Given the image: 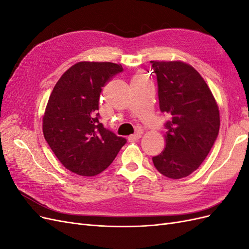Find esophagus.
Returning a JSON list of instances; mask_svg holds the SVG:
<instances>
[{
	"label": "esophagus",
	"instance_id": "esophagus-1",
	"mask_svg": "<svg viewBox=\"0 0 249 249\" xmlns=\"http://www.w3.org/2000/svg\"><path fill=\"white\" fill-rule=\"evenodd\" d=\"M141 138V134L140 133H136V134H134V135H131V136H129V141H131V142H133V141H136V140H138V139H140Z\"/></svg>",
	"mask_w": 249,
	"mask_h": 249
}]
</instances>
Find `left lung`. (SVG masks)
<instances>
[{"label": "left lung", "mask_w": 249, "mask_h": 249, "mask_svg": "<svg viewBox=\"0 0 249 249\" xmlns=\"http://www.w3.org/2000/svg\"><path fill=\"white\" fill-rule=\"evenodd\" d=\"M157 76L160 110L165 123L166 147L153 157L163 176L182 178L196 170L219 133V110L207 83L192 66L179 61H150Z\"/></svg>", "instance_id": "1"}]
</instances>
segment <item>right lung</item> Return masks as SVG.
I'll use <instances>...</instances> for the list:
<instances>
[{
	"label": "right lung",
	"mask_w": 249,
	"mask_h": 249,
	"mask_svg": "<svg viewBox=\"0 0 249 249\" xmlns=\"http://www.w3.org/2000/svg\"><path fill=\"white\" fill-rule=\"evenodd\" d=\"M124 71L111 62H79L59 79L43 116V135L63 166L92 177L106 169L126 139L100 123L99 100L105 84Z\"/></svg>",
	"instance_id": "right-lung-1"
}]
</instances>
